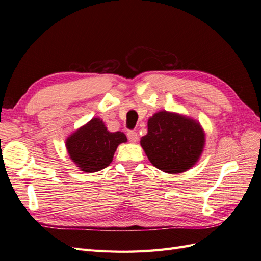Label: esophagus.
Masks as SVG:
<instances>
[{"label":"esophagus","instance_id":"obj_1","mask_svg":"<svg viewBox=\"0 0 261 261\" xmlns=\"http://www.w3.org/2000/svg\"><path fill=\"white\" fill-rule=\"evenodd\" d=\"M127 137H128V140L130 141V143H136V141L138 140L137 133L134 132V130H129L127 133Z\"/></svg>","mask_w":261,"mask_h":261}]
</instances>
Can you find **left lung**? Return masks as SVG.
<instances>
[{"label":"left lung","mask_w":261,"mask_h":261,"mask_svg":"<svg viewBox=\"0 0 261 261\" xmlns=\"http://www.w3.org/2000/svg\"><path fill=\"white\" fill-rule=\"evenodd\" d=\"M148 133L141 137L149 161L169 174H178L198 162L206 134L198 121L175 112L159 111L148 118Z\"/></svg>","instance_id":"8db88e82"}]
</instances>
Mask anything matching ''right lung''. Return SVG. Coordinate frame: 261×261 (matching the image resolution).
Masks as SVG:
<instances>
[{"instance_id":"obj_1","label":"right lung","mask_w":261,"mask_h":261,"mask_svg":"<svg viewBox=\"0 0 261 261\" xmlns=\"http://www.w3.org/2000/svg\"><path fill=\"white\" fill-rule=\"evenodd\" d=\"M126 141L124 133L109 132L101 118L93 117L70 134L65 146L70 160L78 169L93 173L109 167L118 145Z\"/></svg>"}]
</instances>
